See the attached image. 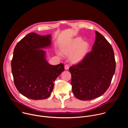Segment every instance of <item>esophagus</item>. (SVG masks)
<instances>
[{
  "instance_id": "esophagus-1",
  "label": "esophagus",
  "mask_w": 128,
  "mask_h": 128,
  "mask_svg": "<svg viewBox=\"0 0 128 128\" xmlns=\"http://www.w3.org/2000/svg\"><path fill=\"white\" fill-rule=\"evenodd\" d=\"M69 68V67L68 65L66 64V65H65V70H68Z\"/></svg>"
}]
</instances>
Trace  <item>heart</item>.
Here are the masks:
<instances>
[{
  "instance_id": "heart-1",
  "label": "heart",
  "mask_w": 128,
  "mask_h": 128,
  "mask_svg": "<svg viewBox=\"0 0 128 128\" xmlns=\"http://www.w3.org/2000/svg\"><path fill=\"white\" fill-rule=\"evenodd\" d=\"M88 44L86 42H82L80 38H76L63 44L61 46L62 52L67 55H70L72 62H78L82 60L88 52ZM57 54L60 56V52Z\"/></svg>"
}]
</instances>
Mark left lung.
<instances>
[{
	"mask_svg": "<svg viewBox=\"0 0 128 128\" xmlns=\"http://www.w3.org/2000/svg\"><path fill=\"white\" fill-rule=\"evenodd\" d=\"M92 51L78 64L69 68L72 92L86 101L98 98L108 88L116 70L113 48L104 36L96 31Z\"/></svg>",
	"mask_w": 128,
	"mask_h": 128,
	"instance_id": "left-lung-1",
	"label": "left lung"
}]
</instances>
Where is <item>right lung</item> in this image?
Masks as SVG:
<instances>
[{
	"label": "right lung",
	"instance_id": "1",
	"mask_svg": "<svg viewBox=\"0 0 128 128\" xmlns=\"http://www.w3.org/2000/svg\"><path fill=\"white\" fill-rule=\"evenodd\" d=\"M50 34H28L16 46L11 62L15 86L25 97L32 100L48 98L53 90L54 82L64 70L63 64H50L46 52L50 47Z\"/></svg>",
	"mask_w": 128,
	"mask_h": 128
}]
</instances>
